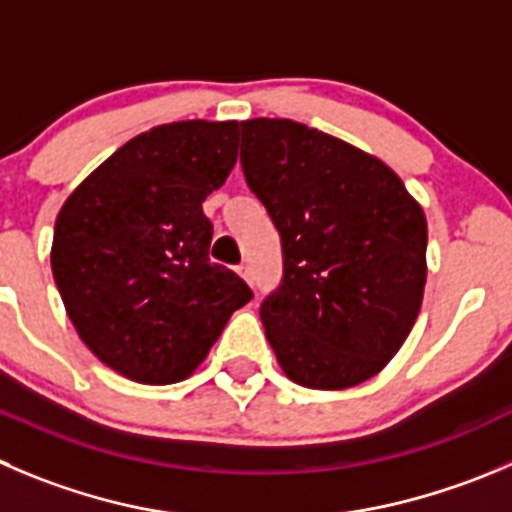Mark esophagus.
I'll use <instances>...</instances> for the list:
<instances>
[{"label":"esophagus","mask_w":512,"mask_h":512,"mask_svg":"<svg viewBox=\"0 0 512 512\" xmlns=\"http://www.w3.org/2000/svg\"><path fill=\"white\" fill-rule=\"evenodd\" d=\"M238 276H241V279L246 281L248 286H253V271H251V266H248V264L238 266Z\"/></svg>","instance_id":"esophagus-1"}]
</instances>
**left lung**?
<instances>
[{"label": "left lung", "mask_w": 512, "mask_h": 512, "mask_svg": "<svg viewBox=\"0 0 512 512\" xmlns=\"http://www.w3.org/2000/svg\"><path fill=\"white\" fill-rule=\"evenodd\" d=\"M241 168L281 236L284 276L261 304L281 369L309 389L367 382L420 314V203L379 158L294 120L241 123Z\"/></svg>", "instance_id": "obj_1"}]
</instances>
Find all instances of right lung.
<instances>
[{"instance_id":"1","label":"right lung","mask_w":512,"mask_h":512,"mask_svg":"<svg viewBox=\"0 0 512 512\" xmlns=\"http://www.w3.org/2000/svg\"><path fill=\"white\" fill-rule=\"evenodd\" d=\"M238 123L158 125L92 170L62 206L52 276L77 334L123 377L193 374L236 309L241 276L211 264L203 201L236 165Z\"/></svg>"}]
</instances>
